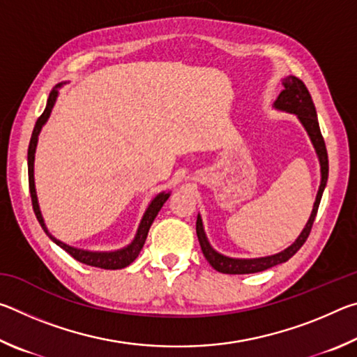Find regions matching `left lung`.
<instances>
[{
    "instance_id": "8db88e82",
    "label": "left lung",
    "mask_w": 357,
    "mask_h": 357,
    "mask_svg": "<svg viewBox=\"0 0 357 357\" xmlns=\"http://www.w3.org/2000/svg\"><path fill=\"white\" fill-rule=\"evenodd\" d=\"M282 84H283V91L279 94V98L275 99L273 107L279 112L291 113L299 119L302 128L305 129L307 135H309V138H310L313 148H315V153H317L318 162H319V173H321V181H319L315 203H313V209L310 213L309 220H307V223H305L304 229L299 233V236L296 238V241L291 245H288L287 249H283L279 253H274V255L258 257V258H233V257H227V255H223V253L217 252L214 247L209 244L206 231H204V227H203L202 215L198 214L197 236H198V241H200L202 252H203L204 258L208 259V263L222 274L261 273V271L273 268V266L288 261V259L301 249L302 244L305 243V239L309 238L313 220H315V217H317L319 202H321L326 183H328V173H329L328 151H326V144L323 140L321 130H319L317 110H315V105H313V100L310 98L309 89H307L305 84L302 83L299 78H296L294 75L283 78Z\"/></svg>"
}]
</instances>
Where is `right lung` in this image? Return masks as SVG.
I'll return each instance as SVG.
<instances>
[{
	"label": "right lung",
	"mask_w": 357,
	"mask_h": 357,
	"mask_svg": "<svg viewBox=\"0 0 357 357\" xmlns=\"http://www.w3.org/2000/svg\"><path fill=\"white\" fill-rule=\"evenodd\" d=\"M63 84H66V82L58 83L56 86L50 91V96H48V100L45 105V110L40 114L39 119L36 121L31 140H29L28 181H29V193H31L34 214H36V217H38L40 227L44 228V231L47 233V236L50 238L56 245L61 247L63 250L68 252L72 258H75L77 261L88 264V266H94V268H100V269H123V268H126V266H129L130 263H134L135 258L138 257V253L142 252L144 241H146V236H148L149 228H151V225H153L155 215L159 214V211L162 209V206H164V203L168 200V197H170L172 192H160V193H157L153 200H151V203L148 204V208H146V211H144V214L142 217L140 225H138V228H137L135 238L132 239L130 244L123 247V249L108 250V252L84 250V249H78V247L66 244V243H63V241H59L58 238L53 236V234L50 233V229L47 228L44 217H42V213H40L38 192H36V184H34V157H36V148H38V142H39V134H40L42 128H44L45 123L48 121V118H50L53 107H55V104H56L59 88H61Z\"/></svg>",
	"instance_id": "right-lung-1"
}]
</instances>
